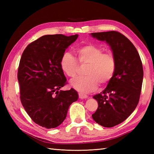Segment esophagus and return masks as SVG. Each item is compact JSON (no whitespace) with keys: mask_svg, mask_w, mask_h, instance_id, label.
Wrapping results in <instances>:
<instances>
[{"mask_svg":"<svg viewBox=\"0 0 154 154\" xmlns=\"http://www.w3.org/2000/svg\"><path fill=\"white\" fill-rule=\"evenodd\" d=\"M79 97L80 99H86V98H87V94H84V93H79Z\"/></svg>","mask_w":154,"mask_h":154,"instance_id":"obj_1","label":"esophagus"}]
</instances>
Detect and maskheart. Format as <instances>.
<instances>
[{
	"label": "heart",
	"instance_id": "1",
	"mask_svg": "<svg viewBox=\"0 0 154 154\" xmlns=\"http://www.w3.org/2000/svg\"><path fill=\"white\" fill-rule=\"evenodd\" d=\"M80 65H87L85 74L71 81L75 89L82 93L95 91L99 83L105 85L112 79L116 68V61L111 53H103V50L93 44H87L75 50ZM60 67L63 73L70 77L77 74L79 64L74 56L69 52H64L60 59Z\"/></svg>",
	"mask_w": 154,
	"mask_h": 154
}]
</instances>
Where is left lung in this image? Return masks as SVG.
Instances as JSON below:
<instances>
[{"label": "left lung", "mask_w": 154, "mask_h": 154, "mask_svg": "<svg viewBox=\"0 0 154 154\" xmlns=\"http://www.w3.org/2000/svg\"><path fill=\"white\" fill-rule=\"evenodd\" d=\"M93 38L109 44L116 58L115 73L103 92L93 98L98 102L93 120L110 128L124 122L138 105L143 81V67L134 45L119 32L91 33Z\"/></svg>", "instance_id": "8db88e82"}]
</instances>
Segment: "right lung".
Listing matches in <instances>:
<instances>
[{"label": "right lung", "instance_id": "1", "mask_svg": "<svg viewBox=\"0 0 154 154\" xmlns=\"http://www.w3.org/2000/svg\"><path fill=\"white\" fill-rule=\"evenodd\" d=\"M78 35H45L28 45L18 69L20 100L34 122L54 128L63 122L69 107L78 99L77 91L60 90L67 79L60 67L65 49Z\"/></svg>", "mask_w": 154, "mask_h": 154}]
</instances>
